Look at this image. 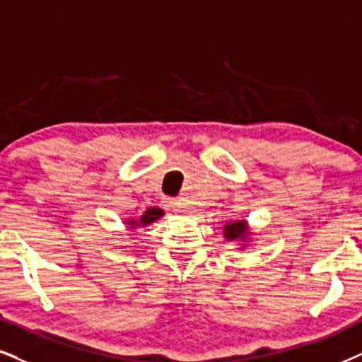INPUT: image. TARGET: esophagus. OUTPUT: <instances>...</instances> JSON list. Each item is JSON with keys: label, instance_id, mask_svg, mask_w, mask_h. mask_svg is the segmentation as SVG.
<instances>
[{"label": "esophagus", "instance_id": "esophagus-1", "mask_svg": "<svg viewBox=\"0 0 362 362\" xmlns=\"http://www.w3.org/2000/svg\"><path fill=\"white\" fill-rule=\"evenodd\" d=\"M163 203H164V208H166V209H173V211H177V209H180V203H177V199L166 198Z\"/></svg>", "mask_w": 362, "mask_h": 362}]
</instances>
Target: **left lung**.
<instances>
[{
    "mask_svg": "<svg viewBox=\"0 0 362 362\" xmlns=\"http://www.w3.org/2000/svg\"><path fill=\"white\" fill-rule=\"evenodd\" d=\"M223 236H225L228 242H238L242 250L247 247L250 236V228L247 220H236V221H228L225 226H223Z\"/></svg>",
    "mask_w": 362,
    "mask_h": 362,
    "instance_id": "1",
    "label": "left lung"
}]
</instances>
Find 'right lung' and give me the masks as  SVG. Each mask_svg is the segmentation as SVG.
<instances>
[{"mask_svg":"<svg viewBox=\"0 0 362 362\" xmlns=\"http://www.w3.org/2000/svg\"><path fill=\"white\" fill-rule=\"evenodd\" d=\"M160 216H164V211L160 208H149L146 209L144 213H142V216L139 220H134V218H127L126 225H129L127 228L134 231L136 228H139V226H147L151 225V223H154L156 220H159Z\"/></svg>","mask_w":362,"mask_h":362,"instance_id":"right-lung-1","label":"right lung"}]
</instances>
